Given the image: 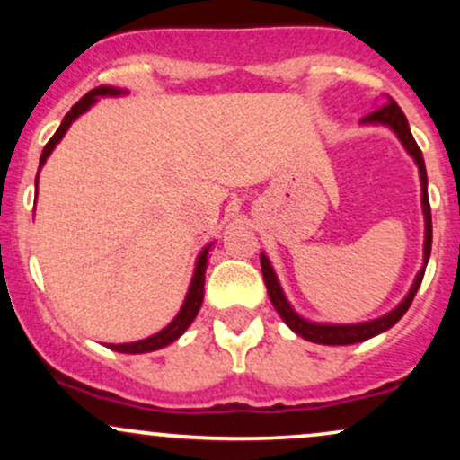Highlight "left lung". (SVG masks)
Listing matches in <instances>:
<instances>
[{"instance_id": "8db88e82", "label": "left lung", "mask_w": 460, "mask_h": 460, "mask_svg": "<svg viewBox=\"0 0 460 460\" xmlns=\"http://www.w3.org/2000/svg\"><path fill=\"white\" fill-rule=\"evenodd\" d=\"M361 123H366V125H385V128L392 129L394 134L400 138V142H402V145H404L406 153H409V155L415 160L417 168H420L421 209H424V223H426V231H424V266H421V270L417 272L415 281H413V285H411L409 294H406L402 303H400L394 311H389L387 315H381V318L369 320V322H358V324H320V322L305 320L303 315H298L296 311L292 309V305H289L288 298H285V294H283V289H281V283H279V279H277V274H274V270H272L270 261H268V257L261 252L260 260H261L263 281H266L268 296H270L274 309H277V314L281 315L283 322L289 326V329L296 332V335L303 337V340L314 341V344H324V346L358 344V341H366V340H369V337L378 335V332H385L387 329H392L395 322H398L406 314V309L411 307V303H413L417 289H420V285H421V279H424L426 263H429V257H430L432 216H430V203H429V177H426L424 155H421L420 146H417L413 134H411V129H409V120H406V116H404L402 110H400V105L395 103L392 97H387V102L381 103V108H376V110H374V112H369L366 119L361 120Z\"/></svg>"}]
</instances>
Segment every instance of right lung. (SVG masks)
I'll return each instance as SVG.
<instances>
[{"label": "right lung", "instance_id": "1", "mask_svg": "<svg viewBox=\"0 0 460 460\" xmlns=\"http://www.w3.org/2000/svg\"><path fill=\"white\" fill-rule=\"evenodd\" d=\"M119 94H125V91H120V88H112V86H99L94 88V91L84 94L79 102L73 105L71 110H68L65 119H62L60 128L54 136H51V140L47 142L45 149H43V155H40V164H39V172L40 168H43V164L47 162V157L51 155V151L56 149V145L65 138L66 129L71 128L73 120L77 119L79 114L86 112L91 105L97 102V97H119ZM36 186H39V175H36ZM209 246L208 244L200 251L199 260H197V266H194V274H192V281H190V288H188V294H186V300H183L181 309H179V314L175 315V320L171 322V324L166 326V329H162L160 332H155V335L146 337V340H140V341H131V344H108L110 350H116V352H125V355H142V352H153V350H160V348L172 344V341L179 340V337L186 332V329L190 324H192L194 318H197L199 309H200V303H203V285H205V270H208V252H209Z\"/></svg>", "mask_w": 460, "mask_h": 460}]
</instances>
